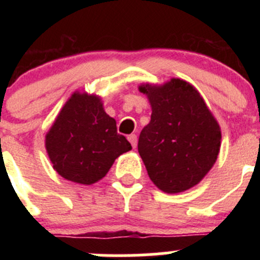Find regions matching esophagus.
I'll return each mask as SVG.
<instances>
[{"label": "esophagus", "instance_id": "1", "mask_svg": "<svg viewBox=\"0 0 260 260\" xmlns=\"http://www.w3.org/2000/svg\"><path fill=\"white\" fill-rule=\"evenodd\" d=\"M127 139H128V142H130V143H132V146L134 147H137V143H138V138H137V135L135 134H130L127 137Z\"/></svg>", "mask_w": 260, "mask_h": 260}]
</instances>
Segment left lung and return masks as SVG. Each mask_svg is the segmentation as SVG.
<instances>
[{
	"instance_id": "obj_1",
	"label": "left lung",
	"mask_w": 260,
	"mask_h": 260,
	"mask_svg": "<svg viewBox=\"0 0 260 260\" xmlns=\"http://www.w3.org/2000/svg\"><path fill=\"white\" fill-rule=\"evenodd\" d=\"M151 121L139 135L138 151L147 173L168 194L185 191L202 181L215 164L221 132L199 92L182 79L164 86L143 84Z\"/></svg>"
}]
</instances>
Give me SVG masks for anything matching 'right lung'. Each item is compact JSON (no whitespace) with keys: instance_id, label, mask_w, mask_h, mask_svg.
<instances>
[{"instance_id":"add662e5","label":"right lung","mask_w":260,"mask_h":260,"mask_svg":"<svg viewBox=\"0 0 260 260\" xmlns=\"http://www.w3.org/2000/svg\"><path fill=\"white\" fill-rule=\"evenodd\" d=\"M45 147L57 173L82 185L102 180L114 160L132 150L100 99L79 92L62 108L45 137Z\"/></svg>"}]
</instances>
